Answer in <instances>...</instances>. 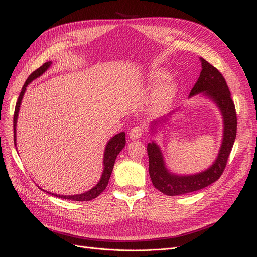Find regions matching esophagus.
I'll use <instances>...</instances> for the list:
<instances>
[{
    "mask_svg": "<svg viewBox=\"0 0 257 257\" xmlns=\"http://www.w3.org/2000/svg\"><path fill=\"white\" fill-rule=\"evenodd\" d=\"M142 136H143V129L141 127H139V126L132 128L130 130V132H129V137L133 141L134 140H139L140 138H142Z\"/></svg>",
    "mask_w": 257,
    "mask_h": 257,
    "instance_id": "1",
    "label": "esophagus"
}]
</instances>
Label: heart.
Masks as SVG:
<instances>
[{"mask_svg": "<svg viewBox=\"0 0 257 257\" xmlns=\"http://www.w3.org/2000/svg\"><path fill=\"white\" fill-rule=\"evenodd\" d=\"M167 73L164 70H153L148 75V83L156 85L167 78ZM178 92V85L173 79H167L153 92L149 101L153 111H163L173 104Z\"/></svg>", "mask_w": 257, "mask_h": 257, "instance_id": "obj_1", "label": "heart"}]
</instances>
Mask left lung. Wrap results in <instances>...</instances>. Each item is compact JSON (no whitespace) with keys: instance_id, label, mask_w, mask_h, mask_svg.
<instances>
[{"instance_id":"obj_1","label":"left lung","mask_w":257,"mask_h":257,"mask_svg":"<svg viewBox=\"0 0 257 257\" xmlns=\"http://www.w3.org/2000/svg\"><path fill=\"white\" fill-rule=\"evenodd\" d=\"M202 71L188 98L204 97L215 104L223 118V138L217 158L206 170L192 174L179 175L171 172L159 145L154 141L148 144L149 156V174L155 188L168 196H179L202 190L217 181L222 175L227 159L230 154L236 137V112L225 78L205 59L200 57ZM180 107L164 117L156 119L149 125V132L154 136L165 124H169L172 115L178 112Z\"/></svg>"}]
</instances>
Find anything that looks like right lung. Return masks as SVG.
I'll use <instances>...</instances> for the list:
<instances>
[{
  "label": "right lung",
  "mask_w": 257,
  "mask_h": 257,
  "mask_svg": "<svg viewBox=\"0 0 257 257\" xmlns=\"http://www.w3.org/2000/svg\"><path fill=\"white\" fill-rule=\"evenodd\" d=\"M52 61H48L46 63H44L42 66L38 67L36 71H34L29 77L28 79L26 80V82L22 88V91L19 96L17 105H16V110H15V116H13V133H15V146L17 147V123H18V116H19V111H20V107L22 104V100L24 94L26 92V88L28 86L33 80L39 78L42 75H44L49 67L51 66ZM126 134L125 132H119L117 133L116 136L112 137L108 143L106 144L105 150H104V157H103V172L101 175V178L99 180V182L94 185L92 188H90L89 191L85 192V193H81V194H77V195H57V194H53V193H49L52 196H55L61 199H66V200H72V201H90L94 198H97L104 190L106 188L108 181H109L110 175L112 173L113 170V166L115 163L116 156L118 155V153L123 150V148L126 145ZM18 150V148H17ZM39 187V186H38ZM39 190H42L46 193H48L47 191L43 190V188L39 187Z\"/></svg>",
  "instance_id": "add662e5"
}]
</instances>
